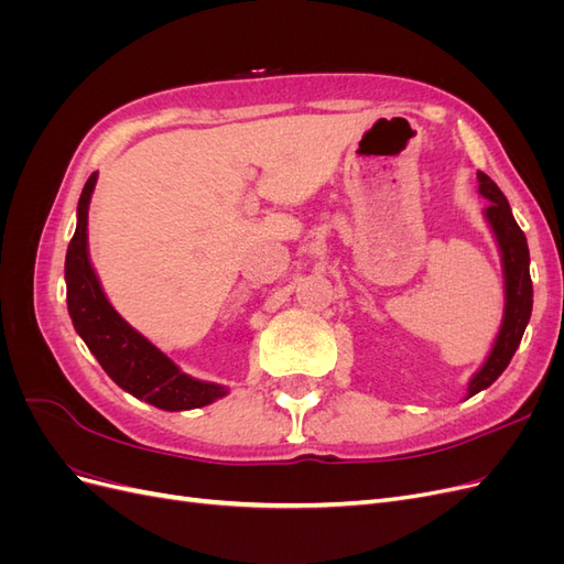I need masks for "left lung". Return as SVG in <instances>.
<instances>
[{"mask_svg": "<svg viewBox=\"0 0 564 564\" xmlns=\"http://www.w3.org/2000/svg\"><path fill=\"white\" fill-rule=\"evenodd\" d=\"M477 193L487 199L482 216L487 220L494 242H497V249L501 256L506 303H503V319H501L499 334L494 338L491 350L485 357L482 367L470 377L466 400L477 395L480 390L489 388L501 377L508 362L513 360V355L522 340V334L529 324V317H532V303H534L532 278H529L527 237L516 224L506 195L499 191V185L482 172H477Z\"/></svg>", "mask_w": 564, "mask_h": 564, "instance_id": "obj_1", "label": "left lung"}]
</instances>
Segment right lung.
I'll return each instance as SVG.
<instances>
[{
    "mask_svg": "<svg viewBox=\"0 0 564 564\" xmlns=\"http://www.w3.org/2000/svg\"><path fill=\"white\" fill-rule=\"evenodd\" d=\"M98 174L84 183L77 202V228L65 253L67 313L84 344L108 377L135 400L164 412L199 409L228 395V388L199 381L166 357L152 340L119 315L108 301L89 256V204Z\"/></svg>",
    "mask_w": 564,
    "mask_h": 564,
    "instance_id": "obj_1",
    "label": "right lung"
}]
</instances>
